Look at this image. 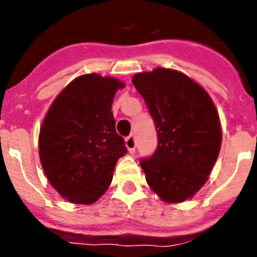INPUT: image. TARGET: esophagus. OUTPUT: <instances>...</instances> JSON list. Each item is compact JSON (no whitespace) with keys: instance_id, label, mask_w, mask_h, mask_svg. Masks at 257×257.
I'll use <instances>...</instances> for the list:
<instances>
[{"instance_id":"esophagus-1","label":"esophagus","mask_w":257,"mask_h":257,"mask_svg":"<svg viewBox=\"0 0 257 257\" xmlns=\"http://www.w3.org/2000/svg\"><path fill=\"white\" fill-rule=\"evenodd\" d=\"M125 147H126V149H128V152L133 154V153L136 152V148H137L136 137H134V136L126 137V139H125Z\"/></svg>"}]
</instances>
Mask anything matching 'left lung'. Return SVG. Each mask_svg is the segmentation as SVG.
<instances>
[{
	"mask_svg": "<svg viewBox=\"0 0 257 257\" xmlns=\"http://www.w3.org/2000/svg\"><path fill=\"white\" fill-rule=\"evenodd\" d=\"M158 134V147L141 167L167 203H181L205 184L221 145L219 114L208 93L178 71L157 68L132 79Z\"/></svg>",
	"mask_w": 257,
	"mask_h": 257,
	"instance_id": "1",
	"label": "left lung"
}]
</instances>
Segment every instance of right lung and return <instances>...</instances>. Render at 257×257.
I'll use <instances>...</instances> for the list:
<instances>
[{"instance_id": "obj_1", "label": "right lung", "mask_w": 257, "mask_h": 257, "mask_svg": "<svg viewBox=\"0 0 257 257\" xmlns=\"http://www.w3.org/2000/svg\"><path fill=\"white\" fill-rule=\"evenodd\" d=\"M124 83L99 74L72 80L49 108L40 132V158L49 183L67 200L92 204L104 194L126 154L115 132L113 98Z\"/></svg>"}]
</instances>
